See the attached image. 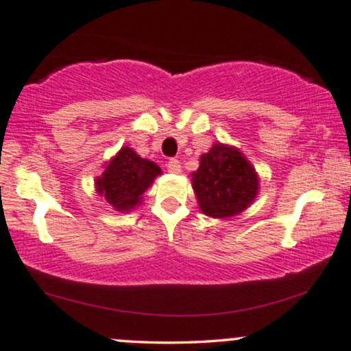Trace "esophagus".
<instances>
[{"mask_svg":"<svg viewBox=\"0 0 351 351\" xmlns=\"http://www.w3.org/2000/svg\"><path fill=\"white\" fill-rule=\"evenodd\" d=\"M167 171L172 172V174H180L182 166H180L179 159H174V158L169 159V161H167Z\"/></svg>","mask_w":351,"mask_h":351,"instance_id":"34e87169","label":"esophagus"}]
</instances>
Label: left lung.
Segmentation results:
<instances>
[{
	"mask_svg": "<svg viewBox=\"0 0 351 351\" xmlns=\"http://www.w3.org/2000/svg\"><path fill=\"white\" fill-rule=\"evenodd\" d=\"M192 186L203 215L226 219L240 215L254 202L259 177L239 148L217 142L199 156V167L192 172Z\"/></svg>",
	"mask_w": 351,
	"mask_h": 351,
	"instance_id": "1",
	"label": "left lung"
}]
</instances>
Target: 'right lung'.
Wrapping results in <instances>:
<instances>
[{"mask_svg":"<svg viewBox=\"0 0 351 351\" xmlns=\"http://www.w3.org/2000/svg\"><path fill=\"white\" fill-rule=\"evenodd\" d=\"M161 174L156 162L142 158L129 147H122L104 165V172L95 179V189L109 206L129 213L142 203V195Z\"/></svg>","mask_w":351,"mask_h":351,"instance_id":"add662e5","label":"right lung"}]
</instances>
